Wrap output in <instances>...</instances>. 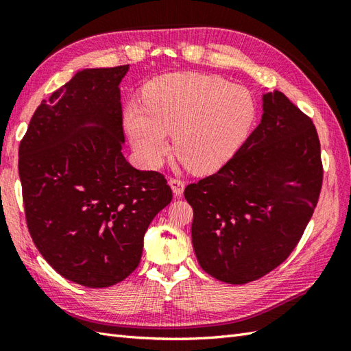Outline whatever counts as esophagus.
Segmentation results:
<instances>
[{"mask_svg": "<svg viewBox=\"0 0 351 351\" xmlns=\"http://www.w3.org/2000/svg\"><path fill=\"white\" fill-rule=\"evenodd\" d=\"M169 184H170V187H171V191H173L175 197L182 196L184 187H185V184H184L182 180H178V178H171V180L169 181Z\"/></svg>", "mask_w": 351, "mask_h": 351, "instance_id": "esophagus-1", "label": "esophagus"}]
</instances>
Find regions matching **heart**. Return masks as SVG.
Instances as JSON below:
<instances>
[{
  "mask_svg": "<svg viewBox=\"0 0 351 351\" xmlns=\"http://www.w3.org/2000/svg\"><path fill=\"white\" fill-rule=\"evenodd\" d=\"M143 101L125 107L123 122L137 158L160 167L170 151L197 173L223 166L247 138L256 104L245 87L202 73H173L149 83Z\"/></svg>",
  "mask_w": 351,
  "mask_h": 351,
  "instance_id": "heart-1",
  "label": "heart"
}]
</instances>
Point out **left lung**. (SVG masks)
Returning <instances> with one entry per match:
<instances>
[{
	"label": "left lung",
	"instance_id": "8db88e82",
	"mask_svg": "<svg viewBox=\"0 0 351 351\" xmlns=\"http://www.w3.org/2000/svg\"><path fill=\"white\" fill-rule=\"evenodd\" d=\"M263 119L217 173L187 185L191 240L200 267L243 285L274 270L294 250L323 184L311 117L282 92L263 95Z\"/></svg>",
	"mask_w": 351,
	"mask_h": 351
}]
</instances>
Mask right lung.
<instances>
[{
    "mask_svg": "<svg viewBox=\"0 0 351 351\" xmlns=\"http://www.w3.org/2000/svg\"><path fill=\"white\" fill-rule=\"evenodd\" d=\"M130 64L83 69L42 104L19 145L27 226L63 278L106 288L136 270L143 237L171 200L166 178L122 154Z\"/></svg>",
    "mask_w": 351,
    "mask_h": 351,
    "instance_id": "obj_1",
    "label": "right lung"
}]
</instances>
